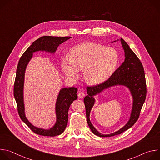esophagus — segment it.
I'll return each mask as SVG.
<instances>
[{
	"label": "esophagus",
	"instance_id": "esophagus-1",
	"mask_svg": "<svg viewBox=\"0 0 160 160\" xmlns=\"http://www.w3.org/2000/svg\"><path fill=\"white\" fill-rule=\"evenodd\" d=\"M84 95H85V94H84L83 92H80L78 93V96L80 98H83L84 97Z\"/></svg>",
	"mask_w": 160,
	"mask_h": 160
}]
</instances>
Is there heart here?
<instances>
[{"mask_svg":"<svg viewBox=\"0 0 160 160\" xmlns=\"http://www.w3.org/2000/svg\"><path fill=\"white\" fill-rule=\"evenodd\" d=\"M118 61L117 51L111 48L93 42L75 45L70 51V56L62 58L61 65L65 74L76 78L83 69L85 80L96 85L108 80L115 71Z\"/></svg>","mask_w":160,"mask_h":160,"instance_id":"b5f03b06","label":"heart"}]
</instances>
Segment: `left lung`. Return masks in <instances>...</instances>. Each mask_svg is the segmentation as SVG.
Wrapping results in <instances>:
<instances>
[{
  "label": "left lung",
  "instance_id": "1",
  "mask_svg": "<svg viewBox=\"0 0 160 160\" xmlns=\"http://www.w3.org/2000/svg\"><path fill=\"white\" fill-rule=\"evenodd\" d=\"M120 40L125 52L124 62L108 80L95 86L87 87V96L85 97L83 100L88 125L93 133L102 138L120 134L132 127L139 117L141 110L146 97V83L143 66L127 42L123 38ZM116 85L125 86L130 90L133 99L130 118L126 125L118 131L109 134H102L97 130L89 120L90 111L95 103L93 96L100 93L104 89Z\"/></svg>",
  "mask_w": 160,
  "mask_h": 160
}]
</instances>
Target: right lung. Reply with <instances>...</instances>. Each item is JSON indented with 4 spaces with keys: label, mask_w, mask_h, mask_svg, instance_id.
Wrapping results in <instances>:
<instances>
[{
    "label": "right lung",
    "mask_w": 160,
    "mask_h": 160,
    "mask_svg": "<svg viewBox=\"0 0 160 160\" xmlns=\"http://www.w3.org/2000/svg\"><path fill=\"white\" fill-rule=\"evenodd\" d=\"M71 37L43 36L32 43L21 57L16 70V76L14 85V96L18 106V111L21 120L35 133L54 137L61 134L65 130L68 120V109L73 101L77 99V88L76 87L63 88L59 91L56 102V122L54 125L44 129L33 125L27 118L25 112L23 88L25 74L27 66L33 57V53L38 51H45L54 54L60 44Z\"/></svg>",
    "instance_id": "add662e5"
}]
</instances>
